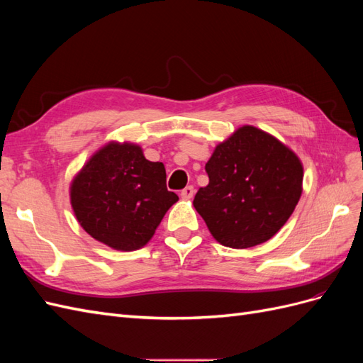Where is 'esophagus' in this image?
Returning <instances> with one entry per match:
<instances>
[{"mask_svg":"<svg viewBox=\"0 0 363 363\" xmlns=\"http://www.w3.org/2000/svg\"><path fill=\"white\" fill-rule=\"evenodd\" d=\"M194 194H195V189H194V186H186V188L182 191V199L183 200H189V199H192L194 196Z\"/></svg>","mask_w":363,"mask_h":363,"instance_id":"34e87169","label":"esophagus"}]
</instances>
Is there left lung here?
I'll return each mask as SVG.
<instances>
[{
    "label": "left lung",
    "instance_id": "1",
    "mask_svg": "<svg viewBox=\"0 0 363 363\" xmlns=\"http://www.w3.org/2000/svg\"><path fill=\"white\" fill-rule=\"evenodd\" d=\"M208 184L194 199L221 245L250 248L286 224L303 192V164L267 131L239 127L206 163Z\"/></svg>",
    "mask_w": 363,
    "mask_h": 363
}]
</instances>
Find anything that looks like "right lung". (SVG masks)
I'll list each match as a JSON object with an SVG mask.
<instances>
[{"label":"right lung","instance_id":"1","mask_svg":"<svg viewBox=\"0 0 363 363\" xmlns=\"http://www.w3.org/2000/svg\"><path fill=\"white\" fill-rule=\"evenodd\" d=\"M69 194L84 232L119 251L144 247L179 200L167 189L163 163L147 160L142 148L128 142L98 150L74 177Z\"/></svg>","mask_w":363,"mask_h":363}]
</instances>
